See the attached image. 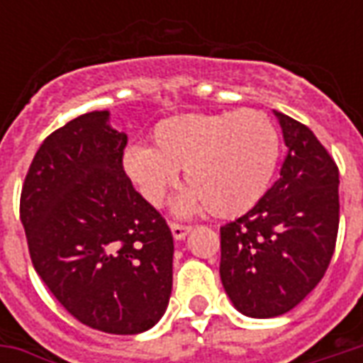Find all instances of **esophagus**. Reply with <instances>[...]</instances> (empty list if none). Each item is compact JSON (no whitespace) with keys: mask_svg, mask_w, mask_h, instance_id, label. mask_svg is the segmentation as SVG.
I'll list each match as a JSON object with an SVG mask.
<instances>
[{"mask_svg":"<svg viewBox=\"0 0 363 363\" xmlns=\"http://www.w3.org/2000/svg\"><path fill=\"white\" fill-rule=\"evenodd\" d=\"M171 231H173L174 239H182V237H186V233L190 231V225H184V223H177V221H171Z\"/></svg>","mask_w":363,"mask_h":363,"instance_id":"esophagus-1","label":"esophagus"}]
</instances>
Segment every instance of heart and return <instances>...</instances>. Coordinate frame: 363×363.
<instances>
[{"instance_id": "obj_1", "label": "heart", "mask_w": 363, "mask_h": 363, "mask_svg": "<svg viewBox=\"0 0 363 363\" xmlns=\"http://www.w3.org/2000/svg\"><path fill=\"white\" fill-rule=\"evenodd\" d=\"M153 143L124 151V169L142 196L161 206L184 171L190 190L181 210L206 206L218 218L251 210L267 194L280 161L278 128L255 108L161 120Z\"/></svg>"}]
</instances>
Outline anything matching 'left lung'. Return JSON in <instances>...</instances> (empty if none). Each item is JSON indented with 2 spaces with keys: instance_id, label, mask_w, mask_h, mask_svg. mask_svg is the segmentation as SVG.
I'll use <instances>...</instances> for the list:
<instances>
[{
  "instance_id": "1",
  "label": "left lung",
  "mask_w": 363,
  "mask_h": 363,
  "mask_svg": "<svg viewBox=\"0 0 363 363\" xmlns=\"http://www.w3.org/2000/svg\"><path fill=\"white\" fill-rule=\"evenodd\" d=\"M288 153L280 179L220 228L221 284L249 317L294 309L327 272L338 235V167L309 128L276 112Z\"/></svg>"
}]
</instances>
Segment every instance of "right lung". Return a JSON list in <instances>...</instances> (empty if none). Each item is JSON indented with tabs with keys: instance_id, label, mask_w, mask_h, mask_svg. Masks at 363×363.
Listing matches in <instances>:
<instances>
[{
	"instance_id": "1",
	"label": "right lung",
	"mask_w": 363,
	"mask_h": 363,
	"mask_svg": "<svg viewBox=\"0 0 363 363\" xmlns=\"http://www.w3.org/2000/svg\"><path fill=\"white\" fill-rule=\"evenodd\" d=\"M93 111L54 130L36 151L19 213L36 274L72 317L138 335L165 313L173 235L124 171L128 135Z\"/></svg>"
}]
</instances>
